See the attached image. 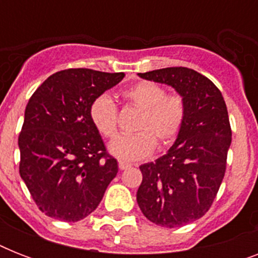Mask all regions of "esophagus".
I'll list each match as a JSON object with an SVG mask.
<instances>
[{
  "mask_svg": "<svg viewBox=\"0 0 258 258\" xmlns=\"http://www.w3.org/2000/svg\"><path fill=\"white\" fill-rule=\"evenodd\" d=\"M130 167H131V165H130V163H127V162H123V161L119 162V169L120 170H127V169H130Z\"/></svg>",
  "mask_w": 258,
  "mask_h": 258,
  "instance_id": "1",
  "label": "esophagus"
}]
</instances>
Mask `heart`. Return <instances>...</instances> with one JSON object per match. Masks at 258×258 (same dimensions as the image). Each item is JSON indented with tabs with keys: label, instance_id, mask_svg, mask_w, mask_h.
Wrapping results in <instances>:
<instances>
[{
	"label": "heart",
	"instance_id": "1",
	"mask_svg": "<svg viewBox=\"0 0 258 258\" xmlns=\"http://www.w3.org/2000/svg\"><path fill=\"white\" fill-rule=\"evenodd\" d=\"M125 101L141 109L135 123L138 133L120 135L109 145V153L121 161H141L155 150L171 146L178 139L187 119V103L178 92L166 93L165 87L151 80H141L120 92ZM89 119L101 137H115L117 107L108 95H99L89 104Z\"/></svg>",
	"mask_w": 258,
	"mask_h": 258
}]
</instances>
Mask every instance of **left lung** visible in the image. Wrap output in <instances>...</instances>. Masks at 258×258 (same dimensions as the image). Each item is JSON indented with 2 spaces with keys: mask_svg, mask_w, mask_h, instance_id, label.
<instances>
[{
  "mask_svg": "<svg viewBox=\"0 0 258 258\" xmlns=\"http://www.w3.org/2000/svg\"><path fill=\"white\" fill-rule=\"evenodd\" d=\"M169 84L187 103L182 133L163 157L142 165L137 201L151 222L179 228L212 208L226 171L232 128L222 93L212 80L184 67L139 74Z\"/></svg>",
  "mask_w": 258,
  "mask_h": 258,
  "instance_id": "1",
  "label": "left lung"
}]
</instances>
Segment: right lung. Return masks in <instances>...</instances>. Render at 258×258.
<instances>
[{"label": "right lung", "mask_w": 258, "mask_h": 258, "mask_svg": "<svg viewBox=\"0 0 258 258\" xmlns=\"http://www.w3.org/2000/svg\"><path fill=\"white\" fill-rule=\"evenodd\" d=\"M123 72L70 68L46 79L30 96L18 135L20 175L38 209L54 220L78 222L97 208L117 174L89 104L116 86Z\"/></svg>", "instance_id": "right-lung-1"}]
</instances>
